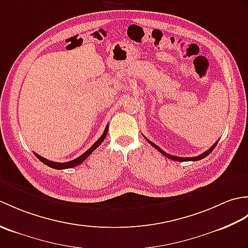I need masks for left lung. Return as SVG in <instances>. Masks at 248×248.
<instances>
[{
    "mask_svg": "<svg viewBox=\"0 0 248 248\" xmlns=\"http://www.w3.org/2000/svg\"><path fill=\"white\" fill-rule=\"evenodd\" d=\"M147 140V141H148V143L151 145V146H154L155 148L156 149V150H159L161 154L163 155H165V156H167L168 159H171V160H173V161H179V162H186V161H199V160H202V159H203V157H205V156H208L210 154H211V152L213 151V149L215 148V146L217 145V143H215L211 148L210 149H208L207 151L205 152H203V154H202V155H197V156H192V157H182V156H175V155H168V154H166L165 151H163L159 146H156L155 143H152V141H150L148 139H146Z\"/></svg>",
    "mask_w": 248,
    "mask_h": 248,
    "instance_id": "8db88e82",
    "label": "left lung"
}]
</instances>
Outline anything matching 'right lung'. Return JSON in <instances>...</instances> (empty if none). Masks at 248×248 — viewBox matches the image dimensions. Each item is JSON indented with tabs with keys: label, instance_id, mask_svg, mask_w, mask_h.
I'll use <instances>...</instances> for the list:
<instances>
[{
	"label": "right lung",
	"instance_id": "add662e5",
	"mask_svg": "<svg viewBox=\"0 0 248 248\" xmlns=\"http://www.w3.org/2000/svg\"><path fill=\"white\" fill-rule=\"evenodd\" d=\"M108 131V125H107V128H105L103 134H102L101 136H100V139L91 147V148H89L88 150H86V151L84 152L83 155H81L80 156H78L77 159L72 160V161H69V162H65V163L53 162V161H49V160L45 159V157H43V156H40L39 155L35 154V152H34V155L37 156V159H39V161L43 162L44 164L48 165V166L51 167V168H54V170H66V168H72V167H75V166L80 165L81 163H83L84 161H85V160L87 159V157H88L89 155H91V154H92V152H93V150H96V149L98 148V147H99L100 145H101V143L104 140V139L107 138Z\"/></svg>",
	"mask_w": 248,
	"mask_h": 248
}]
</instances>
